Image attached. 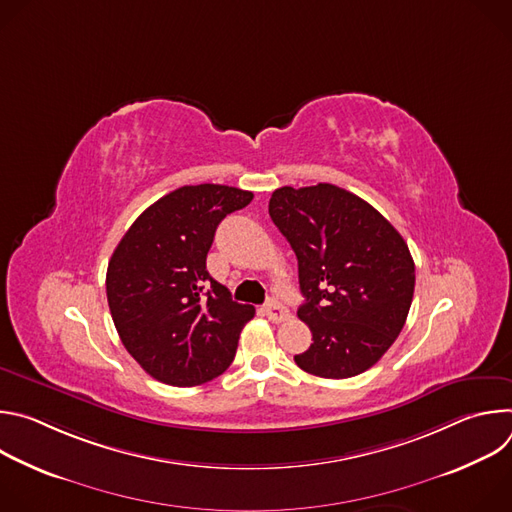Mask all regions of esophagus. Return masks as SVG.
Wrapping results in <instances>:
<instances>
[{"label":"esophagus","mask_w":512,"mask_h":512,"mask_svg":"<svg viewBox=\"0 0 512 512\" xmlns=\"http://www.w3.org/2000/svg\"><path fill=\"white\" fill-rule=\"evenodd\" d=\"M265 316H267L271 322L279 324V322H285V320L289 318V310H287L283 304H279L277 300H269V302L265 304Z\"/></svg>","instance_id":"obj_1"}]
</instances>
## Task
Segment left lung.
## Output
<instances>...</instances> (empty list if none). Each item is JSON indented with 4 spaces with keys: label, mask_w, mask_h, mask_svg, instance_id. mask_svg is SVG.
I'll list each match as a JSON object with an SVG mask.
<instances>
[{
    "label": "left lung",
    "mask_w": 512,
    "mask_h": 512,
    "mask_svg": "<svg viewBox=\"0 0 512 512\" xmlns=\"http://www.w3.org/2000/svg\"><path fill=\"white\" fill-rule=\"evenodd\" d=\"M269 216L298 257L306 302L298 318L312 344L298 367L322 379H348L371 369L405 326L415 263L387 218L334 184L283 186Z\"/></svg>",
    "instance_id": "obj_1"
}]
</instances>
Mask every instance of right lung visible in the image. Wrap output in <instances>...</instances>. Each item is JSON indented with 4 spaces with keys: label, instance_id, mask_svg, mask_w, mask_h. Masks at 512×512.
I'll use <instances>...</instances> for the list:
<instances>
[{
    "label": "right lung",
    "instance_id": "add662e5",
    "mask_svg": "<svg viewBox=\"0 0 512 512\" xmlns=\"http://www.w3.org/2000/svg\"><path fill=\"white\" fill-rule=\"evenodd\" d=\"M253 192L182 186L145 208L107 267V302L119 338L139 367L174 387L202 385L235 358L255 316L210 277L206 255L218 223L245 208Z\"/></svg>",
    "mask_w": 512,
    "mask_h": 512
}]
</instances>
